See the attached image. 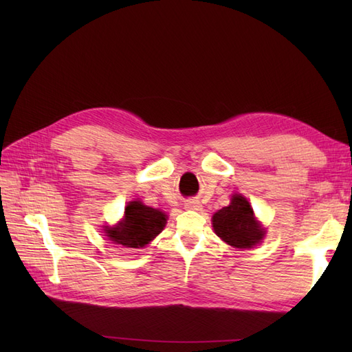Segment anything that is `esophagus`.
Segmentation results:
<instances>
[{"label":"esophagus","mask_w":352,"mask_h":352,"mask_svg":"<svg viewBox=\"0 0 352 352\" xmlns=\"http://www.w3.org/2000/svg\"><path fill=\"white\" fill-rule=\"evenodd\" d=\"M185 208H188V210H199L201 204H199L198 199H188L185 202Z\"/></svg>","instance_id":"obj_1"}]
</instances>
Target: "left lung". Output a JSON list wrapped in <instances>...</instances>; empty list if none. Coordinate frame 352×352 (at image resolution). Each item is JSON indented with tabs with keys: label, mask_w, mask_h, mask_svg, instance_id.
Segmentation results:
<instances>
[{
	"label": "left lung",
	"mask_w": 352,
	"mask_h": 352,
	"mask_svg": "<svg viewBox=\"0 0 352 352\" xmlns=\"http://www.w3.org/2000/svg\"><path fill=\"white\" fill-rule=\"evenodd\" d=\"M212 228L219 238L241 250L254 247L264 236V230L254 219L250 202L238 194L233 195L228 207L212 216Z\"/></svg>",
	"instance_id": "8db88e82"
}]
</instances>
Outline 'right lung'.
Instances as JSON below:
<instances>
[{
	"label": "right lung",
	"instance_id": "right-lung-1",
	"mask_svg": "<svg viewBox=\"0 0 352 352\" xmlns=\"http://www.w3.org/2000/svg\"><path fill=\"white\" fill-rule=\"evenodd\" d=\"M167 216L163 211L132 201L124 208V219L116 228L105 226V235L113 243L129 248H142L150 243L166 226Z\"/></svg>",
	"mask_w": 352,
	"mask_h": 352
}]
</instances>
